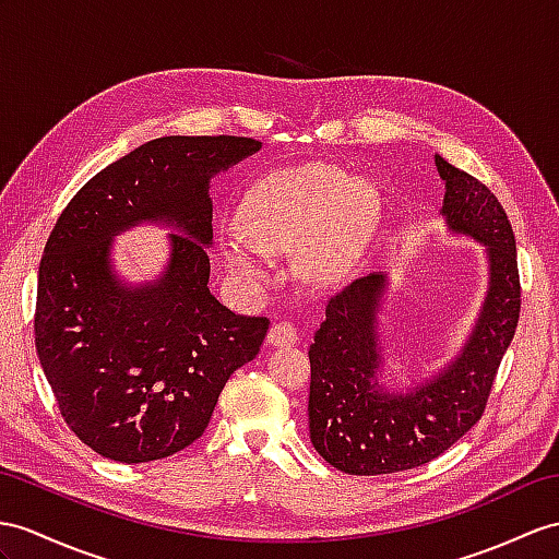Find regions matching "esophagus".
<instances>
[{
  "label": "esophagus",
  "mask_w": 559,
  "mask_h": 559,
  "mask_svg": "<svg viewBox=\"0 0 559 559\" xmlns=\"http://www.w3.org/2000/svg\"><path fill=\"white\" fill-rule=\"evenodd\" d=\"M296 338H298V330L292 322H275L267 332V344L272 346H294Z\"/></svg>",
  "instance_id": "obj_1"
}]
</instances>
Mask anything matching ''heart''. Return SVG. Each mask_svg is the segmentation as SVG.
<instances>
[{"label":"heart","instance_id":"heart-1","mask_svg":"<svg viewBox=\"0 0 559 559\" xmlns=\"http://www.w3.org/2000/svg\"><path fill=\"white\" fill-rule=\"evenodd\" d=\"M382 217V199L367 180H350L330 163L270 173L237 211V233L217 241L237 280L261 287L272 280L267 253L296 249V267L308 282L344 277Z\"/></svg>","mask_w":559,"mask_h":559}]
</instances>
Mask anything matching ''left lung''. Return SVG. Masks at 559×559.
Listing matches in <instances>:
<instances>
[{"mask_svg": "<svg viewBox=\"0 0 559 559\" xmlns=\"http://www.w3.org/2000/svg\"><path fill=\"white\" fill-rule=\"evenodd\" d=\"M445 182L443 217L486 247L488 294L469 342L443 370L407 393L379 384L377 310L384 275L350 282L326 304L310 346V441L332 467L377 476L425 465L481 419L502 356L520 322L522 287L514 233L496 194L437 156Z\"/></svg>", "mask_w": 559, "mask_h": 559, "instance_id": "obj_1", "label": "left lung"}]
</instances>
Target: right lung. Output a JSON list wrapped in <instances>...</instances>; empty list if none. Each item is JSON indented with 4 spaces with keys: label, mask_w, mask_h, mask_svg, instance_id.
<instances>
[{
    "label": "right lung",
    "mask_w": 559,
    "mask_h": 559,
    "mask_svg": "<svg viewBox=\"0 0 559 559\" xmlns=\"http://www.w3.org/2000/svg\"><path fill=\"white\" fill-rule=\"evenodd\" d=\"M251 138H160L106 166L68 201L37 277L35 348L61 417L102 457L152 462L192 445L229 374L255 358L267 318L209 292L211 177L255 154ZM173 224L167 275L126 288L110 237Z\"/></svg>",
    "instance_id": "obj_1"
}]
</instances>
